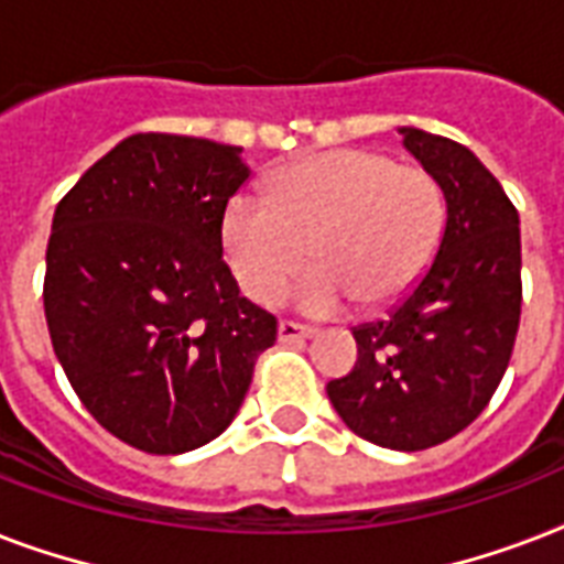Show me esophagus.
Returning a JSON list of instances; mask_svg holds the SVG:
<instances>
[{
	"instance_id": "obj_1",
	"label": "esophagus",
	"mask_w": 564,
	"mask_h": 564,
	"mask_svg": "<svg viewBox=\"0 0 564 564\" xmlns=\"http://www.w3.org/2000/svg\"><path fill=\"white\" fill-rule=\"evenodd\" d=\"M316 334V327L295 325V322H281V325H278V339H281V343H304V339H313Z\"/></svg>"
}]
</instances>
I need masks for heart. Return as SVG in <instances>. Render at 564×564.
Segmentation results:
<instances>
[{
	"mask_svg": "<svg viewBox=\"0 0 564 564\" xmlns=\"http://www.w3.org/2000/svg\"><path fill=\"white\" fill-rule=\"evenodd\" d=\"M265 198L237 193L219 219L221 254L251 301L272 304L310 257L292 301L334 316L351 301L386 307L427 272L445 230V193L421 166L375 149H330L265 178Z\"/></svg>",
	"mask_w": 564,
	"mask_h": 564,
	"instance_id": "1",
	"label": "heart"
}]
</instances>
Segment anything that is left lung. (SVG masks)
I'll return each instance as SVG.
<instances>
[{
	"label": "left lung",
	"mask_w": 564,
	"mask_h": 564,
	"mask_svg": "<svg viewBox=\"0 0 564 564\" xmlns=\"http://www.w3.org/2000/svg\"><path fill=\"white\" fill-rule=\"evenodd\" d=\"M398 131L445 193V234L389 318L354 327L357 362L327 383V398L366 442L424 451L468 427L507 371L521 318V221L471 149Z\"/></svg>",
	"instance_id": "8db88e82"
}]
</instances>
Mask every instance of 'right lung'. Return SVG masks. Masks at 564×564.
Instances as JSON below:
<instances>
[{
	"label": "right lung",
	"mask_w": 564,
	"mask_h": 564,
	"mask_svg": "<svg viewBox=\"0 0 564 564\" xmlns=\"http://www.w3.org/2000/svg\"><path fill=\"white\" fill-rule=\"evenodd\" d=\"M248 172L239 145L131 134L57 204L52 348L93 419L145 454L225 433L278 336L221 260V210Z\"/></svg>",
	"instance_id": "add662e5"
}]
</instances>
